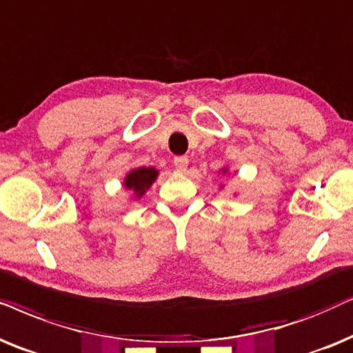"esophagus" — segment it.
Instances as JSON below:
<instances>
[{"mask_svg": "<svg viewBox=\"0 0 353 353\" xmlns=\"http://www.w3.org/2000/svg\"><path fill=\"white\" fill-rule=\"evenodd\" d=\"M174 166H176L177 171L185 172L187 166H189V158H187V157H176V158H174Z\"/></svg>", "mask_w": 353, "mask_h": 353, "instance_id": "esophagus-1", "label": "esophagus"}]
</instances>
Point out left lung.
Returning a JSON list of instances; mask_svg holds the SVG:
<instances>
[{"label": "left lung", "instance_id": "left-lung-1", "mask_svg": "<svg viewBox=\"0 0 353 353\" xmlns=\"http://www.w3.org/2000/svg\"><path fill=\"white\" fill-rule=\"evenodd\" d=\"M223 172H225V169H223Z\"/></svg>", "mask_w": 353, "mask_h": 353}]
</instances>
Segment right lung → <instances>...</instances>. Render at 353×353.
Returning a JSON list of instances; mask_svg holds the SVG:
<instances>
[{"instance_id": "1", "label": "right lung", "mask_w": 353, "mask_h": 353, "mask_svg": "<svg viewBox=\"0 0 353 353\" xmlns=\"http://www.w3.org/2000/svg\"><path fill=\"white\" fill-rule=\"evenodd\" d=\"M157 176L158 171L154 168H137L125 176L124 185L125 189L132 190L140 199L152 187L153 182L157 181Z\"/></svg>"}]
</instances>
